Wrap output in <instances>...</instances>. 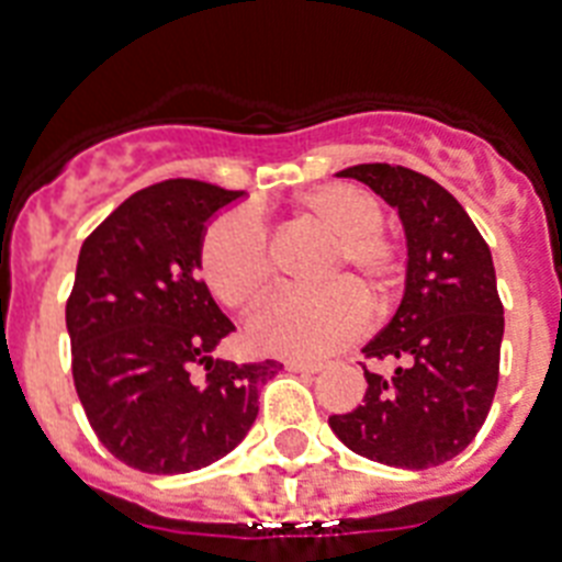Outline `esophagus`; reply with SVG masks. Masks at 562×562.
<instances>
[{
	"label": "esophagus",
	"instance_id": "34e87169",
	"mask_svg": "<svg viewBox=\"0 0 562 562\" xmlns=\"http://www.w3.org/2000/svg\"><path fill=\"white\" fill-rule=\"evenodd\" d=\"M285 370L291 373H317V370H324L321 361H285Z\"/></svg>",
	"mask_w": 562,
	"mask_h": 562
}]
</instances>
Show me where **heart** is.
Segmentation results:
<instances>
[{
	"mask_svg": "<svg viewBox=\"0 0 562 562\" xmlns=\"http://www.w3.org/2000/svg\"><path fill=\"white\" fill-rule=\"evenodd\" d=\"M297 215L333 238L317 268V282L326 285L265 300L247 321V341L271 356L317 359L350 344L364 329L368 308L387 306L396 247L382 236L379 201L352 183L312 189L297 201ZM201 273L227 308H250L262 297L271 285V247L259 212L236 206L210 221L201 238Z\"/></svg>",
	"mask_w": 562,
	"mask_h": 562,
	"instance_id": "obj_1",
	"label": "heart"
}]
</instances>
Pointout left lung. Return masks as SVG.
Masks as SVG:
<instances>
[{
	"instance_id": "8db88e82",
	"label": "left lung",
	"mask_w": 562,
	"mask_h": 562,
	"mask_svg": "<svg viewBox=\"0 0 562 562\" xmlns=\"http://www.w3.org/2000/svg\"><path fill=\"white\" fill-rule=\"evenodd\" d=\"M338 178L361 180L400 212L408 265L396 315L361 350L393 370L364 368V402L329 426L370 461L428 470L472 443L496 396L505 308L493 256L467 210L426 175L364 162Z\"/></svg>"
}]
</instances>
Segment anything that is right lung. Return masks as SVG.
<instances>
[{
  "mask_svg": "<svg viewBox=\"0 0 562 562\" xmlns=\"http://www.w3.org/2000/svg\"><path fill=\"white\" fill-rule=\"evenodd\" d=\"M241 194L162 180L119 203L78 254L66 300L75 391L104 449L139 472L180 475L233 452L282 370L212 356L236 326L198 280L201 238Z\"/></svg>",
  "mask_w": 562,
  "mask_h": 562,
  "instance_id": "obj_1",
  "label": "right lung"
}]
</instances>
